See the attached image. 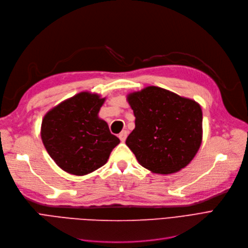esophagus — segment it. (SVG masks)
I'll return each mask as SVG.
<instances>
[{
    "mask_svg": "<svg viewBox=\"0 0 248 248\" xmlns=\"http://www.w3.org/2000/svg\"><path fill=\"white\" fill-rule=\"evenodd\" d=\"M127 134H128V132H127V131H125V130H123L122 132H120V134H119V138H120V140L122 141V142H124V141L126 140Z\"/></svg>",
    "mask_w": 248,
    "mask_h": 248,
    "instance_id": "1",
    "label": "esophagus"
}]
</instances>
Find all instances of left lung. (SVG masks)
Returning a JSON list of instances; mask_svg holds the SVG:
<instances>
[{
  "label": "left lung",
  "mask_w": 248,
  "mask_h": 248,
  "mask_svg": "<svg viewBox=\"0 0 248 248\" xmlns=\"http://www.w3.org/2000/svg\"><path fill=\"white\" fill-rule=\"evenodd\" d=\"M135 128L126 139L139 164L155 173L186 168L203 138L201 106L159 87L150 86L127 96Z\"/></svg>",
  "instance_id": "1"
}]
</instances>
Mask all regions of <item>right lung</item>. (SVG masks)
I'll use <instances>...</instances> for the list:
<instances>
[{
	"label": "right lung",
	"mask_w": 248,
	"mask_h": 248,
	"mask_svg": "<svg viewBox=\"0 0 248 248\" xmlns=\"http://www.w3.org/2000/svg\"><path fill=\"white\" fill-rule=\"evenodd\" d=\"M106 98L80 92L47 112L41 139L50 157L62 170L86 175L103 167L120 140L99 117Z\"/></svg>",
	"instance_id": "obj_1"
}]
</instances>
